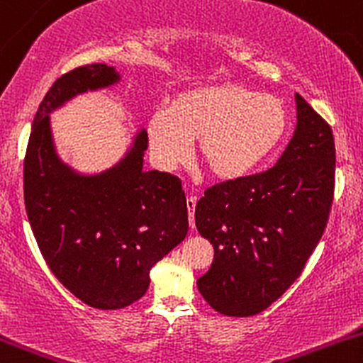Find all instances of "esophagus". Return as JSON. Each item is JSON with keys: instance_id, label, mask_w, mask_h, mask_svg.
<instances>
[{"instance_id": "1", "label": "esophagus", "mask_w": 363, "mask_h": 363, "mask_svg": "<svg viewBox=\"0 0 363 363\" xmlns=\"http://www.w3.org/2000/svg\"><path fill=\"white\" fill-rule=\"evenodd\" d=\"M186 209H189L190 229L194 230V227H196V223H194V211H196V197H194V196L186 197Z\"/></svg>"}]
</instances>
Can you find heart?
<instances>
[{
  "label": "heart",
  "instance_id": "obj_1",
  "mask_svg": "<svg viewBox=\"0 0 363 363\" xmlns=\"http://www.w3.org/2000/svg\"><path fill=\"white\" fill-rule=\"evenodd\" d=\"M289 129V110L272 94H257L241 84L190 89L171 101L167 113L148 121L157 162L173 167L196 155L215 180L233 182L252 173L278 148Z\"/></svg>",
  "mask_w": 363,
  "mask_h": 363
}]
</instances>
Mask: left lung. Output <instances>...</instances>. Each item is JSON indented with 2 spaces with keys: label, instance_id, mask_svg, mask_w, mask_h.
<instances>
[{
  "label": "left lung",
  "instance_id": "left-lung-1",
  "mask_svg": "<svg viewBox=\"0 0 363 363\" xmlns=\"http://www.w3.org/2000/svg\"><path fill=\"white\" fill-rule=\"evenodd\" d=\"M297 125L274 167L209 186L196 227L215 250L197 289L215 311L253 316L289 290L316 248L334 197L335 145L323 118L295 94Z\"/></svg>",
  "mask_w": 363,
  "mask_h": 363
}]
</instances>
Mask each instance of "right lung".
I'll list each match as a JSON object with an SVG mask.
<instances>
[{
	"mask_svg": "<svg viewBox=\"0 0 363 363\" xmlns=\"http://www.w3.org/2000/svg\"><path fill=\"white\" fill-rule=\"evenodd\" d=\"M121 78L106 65L82 66L57 78L36 111L24 159L26 211L45 262L74 297L96 309H122L143 297L150 269L189 233L182 182L145 171V129L101 173H80L57 154L52 111Z\"/></svg>",
	"mask_w": 363,
	"mask_h": 363,
	"instance_id": "add662e5",
	"label": "right lung"
}]
</instances>
